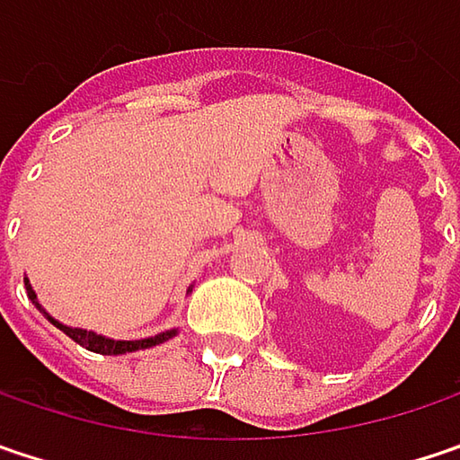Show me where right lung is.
<instances>
[{"label":"right lung","instance_id":"right-lung-1","mask_svg":"<svg viewBox=\"0 0 460 460\" xmlns=\"http://www.w3.org/2000/svg\"><path fill=\"white\" fill-rule=\"evenodd\" d=\"M25 289H28V297L31 300H36V295H33V289H31V284L25 281ZM36 308L41 311V305L36 303ZM55 326H60L65 334L70 337V340H75L81 348H86V350H92V353H100V355H123V353H134V350H145V348H152V345H160V342H165V340H171L173 334H176V329L173 332H163V334H157V337H149V340H107V337H100V334H94V332H86V329H70V326H63L60 321H55L52 315H47Z\"/></svg>","mask_w":460,"mask_h":460}]
</instances>
